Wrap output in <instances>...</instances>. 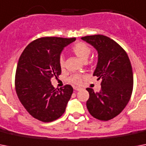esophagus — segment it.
Returning a JSON list of instances; mask_svg holds the SVG:
<instances>
[{"instance_id": "esophagus-1", "label": "esophagus", "mask_w": 146, "mask_h": 146, "mask_svg": "<svg viewBox=\"0 0 146 146\" xmlns=\"http://www.w3.org/2000/svg\"><path fill=\"white\" fill-rule=\"evenodd\" d=\"M73 89H75L76 91H80V90H81V88H80V87H74V88H73Z\"/></svg>"}]
</instances>
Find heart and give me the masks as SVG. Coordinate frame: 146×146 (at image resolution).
Instances as JSON below:
<instances>
[{"instance_id": "b5f03b06", "label": "heart", "mask_w": 146, "mask_h": 146, "mask_svg": "<svg viewBox=\"0 0 146 146\" xmlns=\"http://www.w3.org/2000/svg\"><path fill=\"white\" fill-rule=\"evenodd\" d=\"M71 51L73 54L79 57L80 60L86 61L92 52L91 48L84 42H77L72 46ZM59 65L60 68L64 69V60L62 57H60ZM83 80V76L81 74H73L68 78V81L74 85H80Z\"/></svg>"}]
</instances>
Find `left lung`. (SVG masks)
I'll use <instances>...</instances> for the list:
<instances>
[{
	"label": "left lung",
	"instance_id": "8db88e82",
	"mask_svg": "<svg viewBox=\"0 0 146 146\" xmlns=\"http://www.w3.org/2000/svg\"><path fill=\"white\" fill-rule=\"evenodd\" d=\"M81 38L98 50V61L93 76L102 80L99 92L86 89L89 93L87 108L98 120H111L124 109L131 97L133 88L131 63L124 49L109 37L94 35Z\"/></svg>",
	"mask_w": 146,
	"mask_h": 146
}]
</instances>
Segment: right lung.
I'll list each match as a JSON object with an SVG mask.
<instances>
[{"label":"right lung","instance_id":"obj_1","mask_svg":"<svg viewBox=\"0 0 146 146\" xmlns=\"http://www.w3.org/2000/svg\"><path fill=\"white\" fill-rule=\"evenodd\" d=\"M76 38L42 37L26 47L19 57L15 89L19 102L35 119L48 123L60 117L72 96L73 87L54 88L50 80L60 75V55Z\"/></svg>","mask_w":146,"mask_h":146}]
</instances>
